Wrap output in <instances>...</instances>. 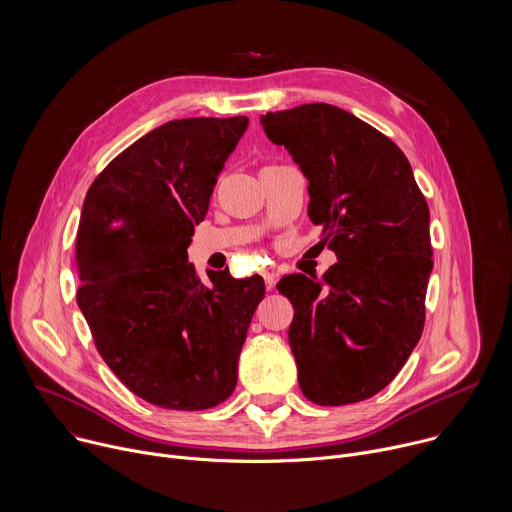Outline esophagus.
Returning a JSON list of instances; mask_svg holds the SVG:
<instances>
[{
  "mask_svg": "<svg viewBox=\"0 0 512 512\" xmlns=\"http://www.w3.org/2000/svg\"><path fill=\"white\" fill-rule=\"evenodd\" d=\"M263 281H265V287H267V291H271V289L275 287V273H271V271H265V273H263Z\"/></svg>",
  "mask_w": 512,
  "mask_h": 512,
  "instance_id": "1",
  "label": "esophagus"
}]
</instances>
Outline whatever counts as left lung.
Here are the masks:
<instances>
[{"instance_id":"left-lung-1","label":"left lung","mask_w":512,"mask_h":512,"mask_svg":"<svg viewBox=\"0 0 512 512\" xmlns=\"http://www.w3.org/2000/svg\"><path fill=\"white\" fill-rule=\"evenodd\" d=\"M261 125L308 178V214L338 257L322 279L277 283L296 310L287 338L300 389L318 405L364 401L397 377L423 332L427 202L397 145L344 109L310 103Z\"/></svg>"}]
</instances>
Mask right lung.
I'll list each match as a JSON object with an SVG mask.
<instances>
[{
    "instance_id": "obj_1",
    "label": "right lung",
    "mask_w": 512,
    "mask_h": 512,
    "mask_svg": "<svg viewBox=\"0 0 512 512\" xmlns=\"http://www.w3.org/2000/svg\"><path fill=\"white\" fill-rule=\"evenodd\" d=\"M247 117L168 121L123 150L91 184L77 231V304L115 377L166 409L229 399L259 275L210 271L186 249Z\"/></svg>"
}]
</instances>
